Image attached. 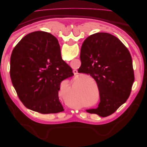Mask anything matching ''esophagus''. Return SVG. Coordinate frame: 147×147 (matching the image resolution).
I'll list each match as a JSON object with an SVG mask.
<instances>
[{
	"mask_svg": "<svg viewBox=\"0 0 147 147\" xmlns=\"http://www.w3.org/2000/svg\"><path fill=\"white\" fill-rule=\"evenodd\" d=\"M73 72H74V75H77V74H78V72H77V70H74Z\"/></svg>",
	"mask_w": 147,
	"mask_h": 147,
	"instance_id": "esophagus-1",
	"label": "esophagus"
}]
</instances>
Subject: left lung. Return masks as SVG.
I'll return each instance as SVG.
<instances>
[{"label":"left lung","mask_w":147,"mask_h":147,"mask_svg":"<svg viewBox=\"0 0 147 147\" xmlns=\"http://www.w3.org/2000/svg\"><path fill=\"white\" fill-rule=\"evenodd\" d=\"M82 65L78 73L90 74L99 91L100 103L96 109L86 110L105 117L126 102L134 82L129 51L114 35L96 33L87 37L81 48Z\"/></svg>","instance_id":"obj_1"}]
</instances>
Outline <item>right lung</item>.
I'll list each match as a JSON object with an SVG mask.
<instances>
[{"mask_svg": "<svg viewBox=\"0 0 147 147\" xmlns=\"http://www.w3.org/2000/svg\"><path fill=\"white\" fill-rule=\"evenodd\" d=\"M10 73L26 107L42 114L64 110L58 96L60 84L74 73L62 59L58 41L52 34L36 31L22 38L12 51Z\"/></svg>", "mask_w": 147, "mask_h": 147, "instance_id": "add662e5", "label": "right lung"}]
</instances>
